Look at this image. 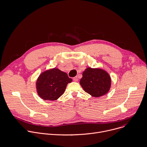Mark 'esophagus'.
Instances as JSON below:
<instances>
[{
  "instance_id": "esophagus-1",
  "label": "esophagus",
  "mask_w": 147,
  "mask_h": 147,
  "mask_svg": "<svg viewBox=\"0 0 147 147\" xmlns=\"http://www.w3.org/2000/svg\"><path fill=\"white\" fill-rule=\"evenodd\" d=\"M73 80H74V81H75V82H77V81L78 80V78L77 76H75L73 78Z\"/></svg>"
}]
</instances>
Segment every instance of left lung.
<instances>
[{
	"label": "left lung",
	"mask_w": 147,
	"mask_h": 147,
	"mask_svg": "<svg viewBox=\"0 0 147 147\" xmlns=\"http://www.w3.org/2000/svg\"><path fill=\"white\" fill-rule=\"evenodd\" d=\"M111 80L109 73L103 69L88 67L82 73L80 85L93 97H99L106 94L111 88Z\"/></svg>",
	"instance_id": "1"
}]
</instances>
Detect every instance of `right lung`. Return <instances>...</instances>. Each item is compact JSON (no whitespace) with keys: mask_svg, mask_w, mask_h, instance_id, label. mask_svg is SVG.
<instances>
[{"mask_svg":"<svg viewBox=\"0 0 147 147\" xmlns=\"http://www.w3.org/2000/svg\"><path fill=\"white\" fill-rule=\"evenodd\" d=\"M72 81L67 73L57 67L48 69L40 74L37 79V93L44 100H56L64 93L68 84Z\"/></svg>","mask_w":147,"mask_h":147,"instance_id":"obj_1","label":"right lung"}]
</instances>
